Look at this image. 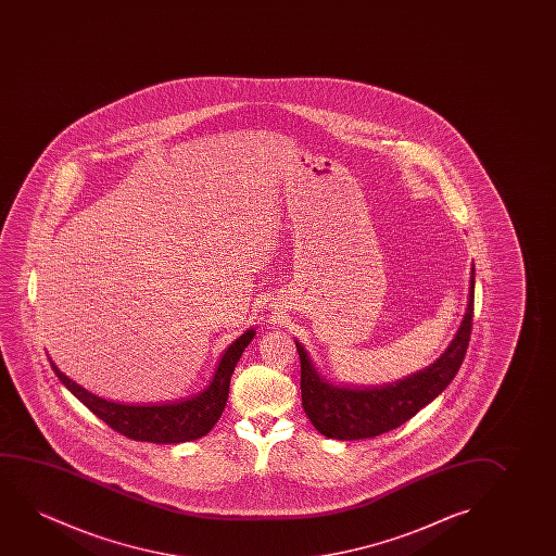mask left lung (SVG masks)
<instances>
[{"instance_id":"left-lung-1","label":"left lung","mask_w":556,"mask_h":556,"mask_svg":"<svg viewBox=\"0 0 556 556\" xmlns=\"http://www.w3.org/2000/svg\"><path fill=\"white\" fill-rule=\"evenodd\" d=\"M472 302H475V264L471 266L469 298L464 319L441 357L424 370L410 374L403 380L376 388L336 386L328 381L313 365L309 353L296 340L302 365V406L313 427L336 441L372 439L403 426L424 406L441 395L454 380L464 363L471 338Z\"/></svg>"}]
</instances>
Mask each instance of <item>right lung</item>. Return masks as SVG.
Listing matches in <instances>:
<instances>
[{
	"label": "right lung",
	"instance_id": "1",
	"mask_svg": "<svg viewBox=\"0 0 556 556\" xmlns=\"http://www.w3.org/2000/svg\"><path fill=\"white\" fill-rule=\"evenodd\" d=\"M254 334L256 330L249 328L236 342L229 343L228 350L222 353L220 361L214 368L208 386L199 391L198 395L176 403L123 404L106 401L81 388L76 381L70 380L68 376L54 365L53 358L49 357V363L62 386L117 433L135 441L180 444L205 437L220 419L222 412L228 403L231 374Z\"/></svg>",
	"mask_w": 556,
	"mask_h": 556
}]
</instances>
